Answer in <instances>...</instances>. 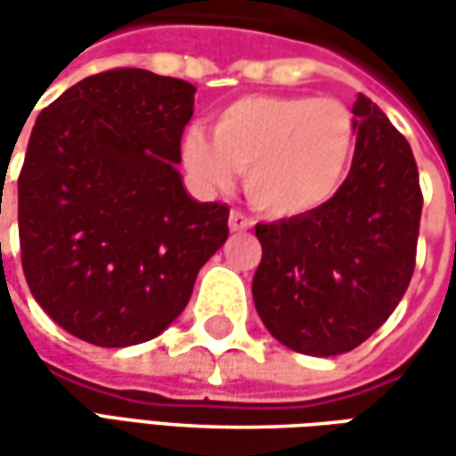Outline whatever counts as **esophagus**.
I'll list each match as a JSON object with an SVG mask.
<instances>
[{"label": "esophagus", "instance_id": "34e87169", "mask_svg": "<svg viewBox=\"0 0 456 456\" xmlns=\"http://www.w3.org/2000/svg\"><path fill=\"white\" fill-rule=\"evenodd\" d=\"M228 225H231L233 233H238V231H248V228L254 225V220L248 218L246 213H240V210H233L231 218H228Z\"/></svg>", "mask_w": 456, "mask_h": 456}]
</instances>
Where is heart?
<instances>
[{"mask_svg":"<svg viewBox=\"0 0 456 456\" xmlns=\"http://www.w3.org/2000/svg\"><path fill=\"white\" fill-rule=\"evenodd\" d=\"M213 136H183L187 172L210 190L243 172L246 198L272 218H297L340 192L355 151V121L335 98L243 96L213 116Z\"/></svg>","mask_w":456,"mask_h":456,"instance_id":"b5f03b06","label":"heart"}]
</instances>
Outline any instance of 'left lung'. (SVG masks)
<instances>
[{
  "label": "left lung",
  "mask_w": 456,
  "mask_h": 456,
  "mask_svg": "<svg viewBox=\"0 0 456 456\" xmlns=\"http://www.w3.org/2000/svg\"><path fill=\"white\" fill-rule=\"evenodd\" d=\"M353 114L355 154L340 192L312 213L256 225V312L281 345L317 358L368 340L416 264L424 198L411 147L368 96Z\"/></svg>",
  "instance_id": "1"
}]
</instances>
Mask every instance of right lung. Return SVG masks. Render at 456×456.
I'll return each mask as SVG.
<instances>
[{
  "instance_id": "obj_1",
  "label": "right lung",
  "mask_w": 456,
  "mask_h": 456,
  "mask_svg": "<svg viewBox=\"0 0 456 456\" xmlns=\"http://www.w3.org/2000/svg\"><path fill=\"white\" fill-rule=\"evenodd\" d=\"M195 86L116 68L37 116L20 192L22 269L37 305L98 347L139 345L175 322L228 238V205L180 177Z\"/></svg>"
}]
</instances>
